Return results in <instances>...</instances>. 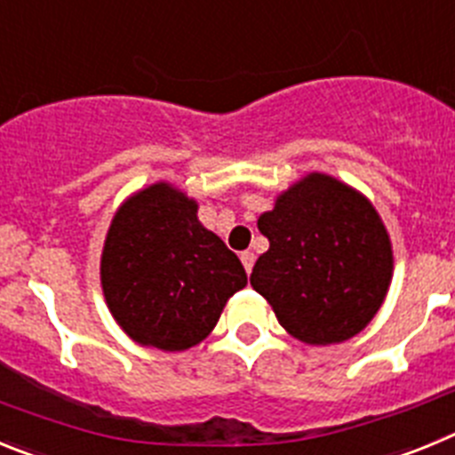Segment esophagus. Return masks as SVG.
I'll use <instances>...</instances> for the list:
<instances>
[{"instance_id": "1", "label": "esophagus", "mask_w": 455, "mask_h": 455, "mask_svg": "<svg viewBox=\"0 0 455 455\" xmlns=\"http://www.w3.org/2000/svg\"><path fill=\"white\" fill-rule=\"evenodd\" d=\"M239 257H241V264H243V268H246V271L251 273L252 271V264H255V252L243 251Z\"/></svg>"}]
</instances>
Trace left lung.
<instances>
[{
  "label": "left lung",
  "instance_id": "obj_1",
  "mask_svg": "<svg viewBox=\"0 0 455 455\" xmlns=\"http://www.w3.org/2000/svg\"><path fill=\"white\" fill-rule=\"evenodd\" d=\"M268 239L251 273L277 321L309 347L363 332L392 284L389 232L371 200L351 184L307 172L257 219Z\"/></svg>",
  "mask_w": 455,
  "mask_h": 455
}]
</instances>
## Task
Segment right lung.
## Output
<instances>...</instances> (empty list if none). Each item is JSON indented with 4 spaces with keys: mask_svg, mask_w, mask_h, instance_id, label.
<instances>
[{
    "mask_svg": "<svg viewBox=\"0 0 455 455\" xmlns=\"http://www.w3.org/2000/svg\"><path fill=\"white\" fill-rule=\"evenodd\" d=\"M100 283L124 335L172 353L214 331L248 275L239 257L198 220V200L175 184L155 182L116 209L100 257Z\"/></svg>",
    "mask_w": 455,
    "mask_h": 455,
    "instance_id": "add662e5",
    "label": "right lung"
}]
</instances>
